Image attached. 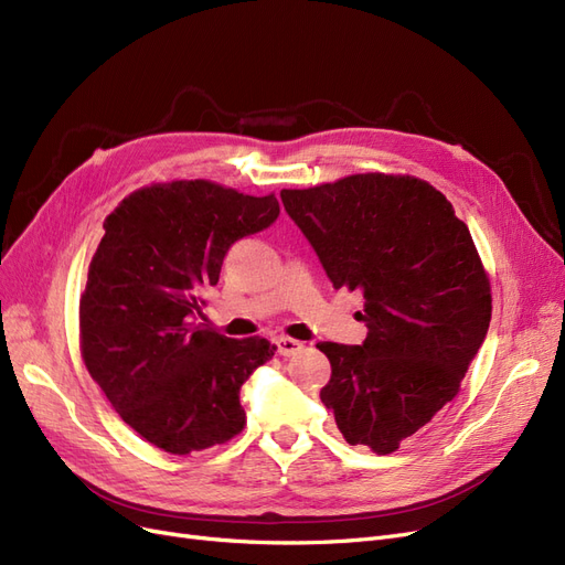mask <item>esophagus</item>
I'll return each mask as SVG.
<instances>
[{
	"mask_svg": "<svg viewBox=\"0 0 565 565\" xmlns=\"http://www.w3.org/2000/svg\"><path fill=\"white\" fill-rule=\"evenodd\" d=\"M276 348H278V355H282V358H291V355H297V353H299V350L303 348V343H301V341H297V339L280 337V339L276 341Z\"/></svg>",
	"mask_w": 565,
	"mask_h": 565,
	"instance_id": "34e87169",
	"label": "esophagus"
}]
</instances>
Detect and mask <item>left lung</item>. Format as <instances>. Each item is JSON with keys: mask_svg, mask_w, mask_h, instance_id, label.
<instances>
[{"mask_svg": "<svg viewBox=\"0 0 565 565\" xmlns=\"http://www.w3.org/2000/svg\"><path fill=\"white\" fill-rule=\"evenodd\" d=\"M280 199L332 285L364 295V343H318L332 364L320 399L348 444L393 454L458 395L489 332L491 280L470 228L412 174H348Z\"/></svg>", "mask_w": 565, "mask_h": 565, "instance_id": "8db88e82", "label": "left lung"}]
</instances>
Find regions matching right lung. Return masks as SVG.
I'll list each match as a JSON object with an SVG mask.
<instances>
[{"mask_svg":"<svg viewBox=\"0 0 565 565\" xmlns=\"http://www.w3.org/2000/svg\"><path fill=\"white\" fill-rule=\"evenodd\" d=\"M278 215L276 193L172 180L132 191L105 220L79 299L82 358L116 414L166 454L243 433L241 385L276 345L228 339L196 316L228 247Z\"/></svg>","mask_w":565,"mask_h":565,"instance_id":"1","label":"right lung"}]
</instances>
